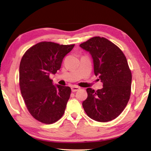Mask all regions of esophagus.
I'll list each match as a JSON object with an SVG mask.
<instances>
[{
  "label": "esophagus",
  "mask_w": 151,
  "mask_h": 151,
  "mask_svg": "<svg viewBox=\"0 0 151 151\" xmlns=\"http://www.w3.org/2000/svg\"><path fill=\"white\" fill-rule=\"evenodd\" d=\"M79 89H80V87H78L77 86H73L72 87H71V91L73 92H76L78 91Z\"/></svg>",
  "instance_id": "1"
}]
</instances>
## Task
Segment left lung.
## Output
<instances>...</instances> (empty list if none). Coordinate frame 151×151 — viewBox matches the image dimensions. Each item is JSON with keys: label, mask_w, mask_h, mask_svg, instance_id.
<instances>
[{"label": "left lung", "mask_w": 151, "mask_h": 151, "mask_svg": "<svg viewBox=\"0 0 151 151\" xmlns=\"http://www.w3.org/2000/svg\"><path fill=\"white\" fill-rule=\"evenodd\" d=\"M80 47L92 56L94 75L103 83V88L96 91L86 89L83 109L94 121H111L123 111L131 96L132 75L127 58L116 45L104 37H93Z\"/></svg>", "instance_id": "obj_1"}]
</instances>
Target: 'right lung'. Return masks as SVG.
<instances>
[{
	"label": "right lung",
	"instance_id": "obj_1",
	"mask_svg": "<svg viewBox=\"0 0 151 151\" xmlns=\"http://www.w3.org/2000/svg\"><path fill=\"white\" fill-rule=\"evenodd\" d=\"M74 47L40 42L28 49L20 61L21 94L30 114L42 123H54L65 112L71 89L54 85L49 76L60 69L64 57Z\"/></svg>",
	"mask_w": 151,
	"mask_h": 151
}]
</instances>
